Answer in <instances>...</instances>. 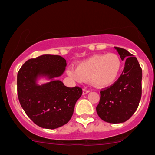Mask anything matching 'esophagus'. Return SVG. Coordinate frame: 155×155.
<instances>
[{
  "instance_id": "1",
  "label": "esophagus",
  "mask_w": 155,
  "mask_h": 155,
  "mask_svg": "<svg viewBox=\"0 0 155 155\" xmlns=\"http://www.w3.org/2000/svg\"><path fill=\"white\" fill-rule=\"evenodd\" d=\"M89 89H86V88H85V89H83V90H82V94H83V95H86V94H87L88 92H89Z\"/></svg>"
}]
</instances>
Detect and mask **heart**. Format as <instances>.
Returning a JSON list of instances; mask_svg holds the SVG:
<instances>
[{
  "instance_id": "b5f03b06",
  "label": "heart",
  "mask_w": 155,
  "mask_h": 155,
  "mask_svg": "<svg viewBox=\"0 0 155 155\" xmlns=\"http://www.w3.org/2000/svg\"><path fill=\"white\" fill-rule=\"evenodd\" d=\"M122 61L114 53L96 54L80 62L76 69L71 68L69 73L78 81H88L97 87H105L113 83L119 75Z\"/></svg>"
}]
</instances>
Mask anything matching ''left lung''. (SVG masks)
<instances>
[{"label":"left lung","mask_w":155,"mask_h":155,"mask_svg":"<svg viewBox=\"0 0 155 155\" xmlns=\"http://www.w3.org/2000/svg\"><path fill=\"white\" fill-rule=\"evenodd\" d=\"M125 67L118 79L110 86L100 90V100L96 112L101 119L108 123H122L137 110L141 97L142 69L136 57L126 50L115 47Z\"/></svg>","instance_id":"8db88e82"}]
</instances>
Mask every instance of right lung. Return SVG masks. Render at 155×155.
<instances>
[{"label":"right lung","mask_w":155,"mask_h":155,"mask_svg":"<svg viewBox=\"0 0 155 155\" xmlns=\"http://www.w3.org/2000/svg\"><path fill=\"white\" fill-rule=\"evenodd\" d=\"M66 61L57 55H42L27 60L17 73V95L27 116L38 126L55 129L66 124L73 114L75 104L82 94V88H69L60 80L38 86L39 76L59 77Z\"/></svg>","instance_id":"obj_1"}]
</instances>
